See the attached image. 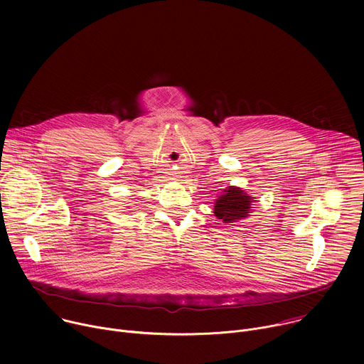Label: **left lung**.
Returning a JSON list of instances; mask_svg holds the SVG:
<instances>
[{
  "label": "left lung",
  "mask_w": 364,
  "mask_h": 364,
  "mask_svg": "<svg viewBox=\"0 0 364 364\" xmlns=\"http://www.w3.org/2000/svg\"><path fill=\"white\" fill-rule=\"evenodd\" d=\"M253 197L247 196L239 187H228L215 201V216L225 223H233L249 216Z\"/></svg>",
  "instance_id": "obj_1"
}]
</instances>
